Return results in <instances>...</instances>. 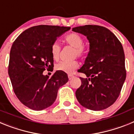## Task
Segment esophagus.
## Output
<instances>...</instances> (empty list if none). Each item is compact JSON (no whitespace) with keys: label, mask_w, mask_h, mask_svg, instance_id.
Returning <instances> with one entry per match:
<instances>
[{"label":"esophagus","mask_w":134,"mask_h":134,"mask_svg":"<svg viewBox=\"0 0 134 134\" xmlns=\"http://www.w3.org/2000/svg\"><path fill=\"white\" fill-rule=\"evenodd\" d=\"M68 79H69L70 80H72V79L74 77V76H73V75H72V74H68Z\"/></svg>","instance_id":"esophagus-1"}]
</instances>
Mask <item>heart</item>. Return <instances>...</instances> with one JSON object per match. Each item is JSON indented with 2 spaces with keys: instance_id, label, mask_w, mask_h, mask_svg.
Segmentation results:
<instances>
[{
  "instance_id": "heart-1",
  "label": "heart",
  "mask_w": 134,
  "mask_h": 134,
  "mask_svg": "<svg viewBox=\"0 0 134 134\" xmlns=\"http://www.w3.org/2000/svg\"><path fill=\"white\" fill-rule=\"evenodd\" d=\"M66 43L74 48V55L78 56H85L87 54V48L83 45V38L77 33H71L66 35L64 38ZM51 54L53 59L57 60L60 51V45L58 42H54L51 46ZM79 64L77 61H61L55 65L57 70L71 74L79 67Z\"/></svg>"
}]
</instances>
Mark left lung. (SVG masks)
I'll list each match as a JSON object with an SVG mask.
<instances>
[{
	"instance_id": "8db88e82",
	"label": "left lung",
	"mask_w": 134,
	"mask_h": 134,
	"mask_svg": "<svg viewBox=\"0 0 134 134\" xmlns=\"http://www.w3.org/2000/svg\"><path fill=\"white\" fill-rule=\"evenodd\" d=\"M86 37L89 52L79 70L87 79L80 77L81 86L76 91L79 103L93 111L113 105L120 94L126 78L123 46L110 30L99 25H86L72 28Z\"/></svg>"
}]
</instances>
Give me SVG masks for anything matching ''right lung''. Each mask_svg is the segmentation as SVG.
<instances>
[{
    "instance_id": "obj_1",
    "label": "right lung",
    "mask_w": 134,
    "mask_h": 134,
    "mask_svg": "<svg viewBox=\"0 0 134 134\" xmlns=\"http://www.w3.org/2000/svg\"><path fill=\"white\" fill-rule=\"evenodd\" d=\"M70 27L38 25L26 29L15 40L10 52L9 75L15 94L26 107L35 111L48 108L55 100L67 74L57 70L51 77L43 71L54 67L51 46Z\"/></svg>"
}]
</instances>
